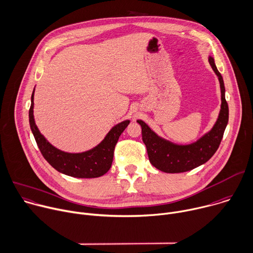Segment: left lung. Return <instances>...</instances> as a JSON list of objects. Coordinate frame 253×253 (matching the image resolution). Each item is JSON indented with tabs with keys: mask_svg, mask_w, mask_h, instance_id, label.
<instances>
[{
	"mask_svg": "<svg viewBox=\"0 0 253 253\" xmlns=\"http://www.w3.org/2000/svg\"><path fill=\"white\" fill-rule=\"evenodd\" d=\"M209 62L219 81L221 106L215 124L208 132L194 142L179 144L160 136L143 121H136L141 126L142 140L150 164L164 172H185L204 165L215 154L220 144L228 123V105L225 100L223 79L215 66L214 59L210 56Z\"/></svg>",
	"mask_w": 253,
	"mask_h": 253,
	"instance_id": "obj_1",
	"label": "left lung"
}]
</instances>
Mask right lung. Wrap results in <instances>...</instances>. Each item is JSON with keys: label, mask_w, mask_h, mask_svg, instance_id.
<instances>
[{"label": "right lung", "mask_w": 253, "mask_h": 253, "mask_svg": "<svg viewBox=\"0 0 253 253\" xmlns=\"http://www.w3.org/2000/svg\"><path fill=\"white\" fill-rule=\"evenodd\" d=\"M34 94L35 88L31 97L29 122L44 160L59 172L73 177L93 178L107 173L113 164L114 150L119 137L128 126L129 121H124L113 126L105 138L94 147L83 153H67L50 144L39 130L34 118Z\"/></svg>", "instance_id": "add662e5"}]
</instances>
